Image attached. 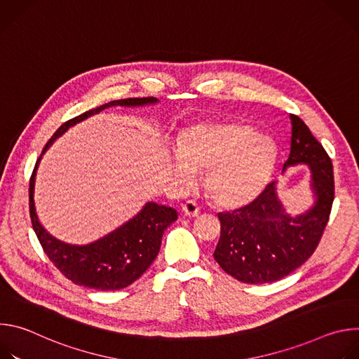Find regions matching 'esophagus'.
<instances>
[{"instance_id":"34e87169","label":"esophagus","mask_w":359,"mask_h":359,"mask_svg":"<svg viewBox=\"0 0 359 359\" xmlns=\"http://www.w3.org/2000/svg\"><path fill=\"white\" fill-rule=\"evenodd\" d=\"M182 212L184 216L187 217H197L200 215V208L197 206V203L193 200H187L183 206H182Z\"/></svg>"}]
</instances>
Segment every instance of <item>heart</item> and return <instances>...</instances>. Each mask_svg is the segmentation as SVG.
<instances>
[{"mask_svg":"<svg viewBox=\"0 0 359 359\" xmlns=\"http://www.w3.org/2000/svg\"><path fill=\"white\" fill-rule=\"evenodd\" d=\"M176 151V182L189 187L194 172L206 173L208 196L223 209H240L257 198L271 182L277 162L274 142L241 123L189 126L179 133Z\"/></svg>","mask_w":359,"mask_h":359,"instance_id":"1","label":"heart"}]
</instances>
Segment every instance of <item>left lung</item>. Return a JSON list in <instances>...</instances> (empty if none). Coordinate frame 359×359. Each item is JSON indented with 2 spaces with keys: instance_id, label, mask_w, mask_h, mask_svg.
Segmentation results:
<instances>
[{
  "instance_id": "8db88e82",
  "label": "left lung",
  "mask_w": 359,
  "mask_h": 359,
  "mask_svg": "<svg viewBox=\"0 0 359 359\" xmlns=\"http://www.w3.org/2000/svg\"><path fill=\"white\" fill-rule=\"evenodd\" d=\"M290 153L283 172L298 165L310 169L313 203L298 215L288 213L273 182L248 206L217 215L222 231L213 257L241 283L266 284L287 277L311 257L330 219L331 159L298 116L290 115Z\"/></svg>"
}]
</instances>
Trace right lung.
<instances>
[{"mask_svg":"<svg viewBox=\"0 0 359 359\" xmlns=\"http://www.w3.org/2000/svg\"><path fill=\"white\" fill-rule=\"evenodd\" d=\"M159 104L156 97H129L112 100L65 122L43 147L29 180V213L34 231L55 267L72 283L97 291H115L135 283L155 262L162 236L168 226L177 220L172 208L147 201L140 212L126 223L88 244H69L54 237L39 222L35 209V179L43 153L58 137L76 123L97 115L111 107L140 108Z\"/></svg>","mask_w":359,"mask_h":359,"instance_id":"add662e5","label":"right lung"}]
</instances>
